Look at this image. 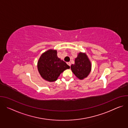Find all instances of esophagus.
<instances>
[{
	"mask_svg": "<svg viewBox=\"0 0 128 128\" xmlns=\"http://www.w3.org/2000/svg\"><path fill=\"white\" fill-rule=\"evenodd\" d=\"M67 64L68 65H69V66H71V63L70 62H67Z\"/></svg>",
	"mask_w": 128,
	"mask_h": 128,
	"instance_id": "1",
	"label": "esophagus"
}]
</instances>
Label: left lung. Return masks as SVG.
<instances>
[{
	"mask_svg": "<svg viewBox=\"0 0 128 128\" xmlns=\"http://www.w3.org/2000/svg\"><path fill=\"white\" fill-rule=\"evenodd\" d=\"M91 63L85 53L80 52L75 59L74 64H72L71 69L80 80L86 78L91 71Z\"/></svg>",
	"mask_w": 128,
	"mask_h": 128,
	"instance_id": "8db88e82",
	"label": "left lung"
}]
</instances>
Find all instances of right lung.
Here are the masks:
<instances>
[{"label":"right lung","mask_w":128,"mask_h":128,"mask_svg":"<svg viewBox=\"0 0 128 128\" xmlns=\"http://www.w3.org/2000/svg\"><path fill=\"white\" fill-rule=\"evenodd\" d=\"M38 68L44 80L52 82L57 80L61 73L69 69L70 66L58 57L56 50L50 49L40 57L38 62Z\"/></svg>","instance_id":"1"}]
</instances>
